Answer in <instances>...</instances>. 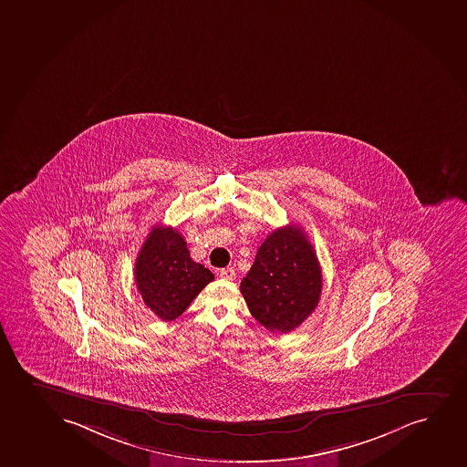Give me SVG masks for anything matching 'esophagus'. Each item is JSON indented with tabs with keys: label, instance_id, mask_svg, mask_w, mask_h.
<instances>
[{
	"label": "esophagus",
	"instance_id": "34e87169",
	"mask_svg": "<svg viewBox=\"0 0 467 467\" xmlns=\"http://www.w3.org/2000/svg\"><path fill=\"white\" fill-rule=\"evenodd\" d=\"M220 278H223V280H236V270L231 269V267H228V269H222L219 272Z\"/></svg>",
	"mask_w": 467,
	"mask_h": 467
}]
</instances>
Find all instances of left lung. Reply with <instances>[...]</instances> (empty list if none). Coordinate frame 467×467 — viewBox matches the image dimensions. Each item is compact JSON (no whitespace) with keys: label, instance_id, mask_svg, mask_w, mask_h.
<instances>
[{"label":"left lung","instance_id":"obj_1","mask_svg":"<svg viewBox=\"0 0 467 467\" xmlns=\"http://www.w3.org/2000/svg\"><path fill=\"white\" fill-rule=\"evenodd\" d=\"M241 292L253 317L272 333H289L313 314L322 294V270L302 228L283 226L267 236Z\"/></svg>","mask_w":467,"mask_h":467}]
</instances>
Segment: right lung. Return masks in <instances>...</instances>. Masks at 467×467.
<instances>
[{
	"label": "right lung",
	"mask_w": 467,
	"mask_h": 467,
	"mask_svg": "<svg viewBox=\"0 0 467 467\" xmlns=\"http://www.w3.org/2000/svg\"><path fill=\"white\" fill-rule=\"evenodd\" d=\"M136 285L142 300L165 322L180 317L214 275L195 263L184 237L171 226H153L136 258Z\"/></svg>",
	"instance_id": "add662e5"
}]
</instances>
